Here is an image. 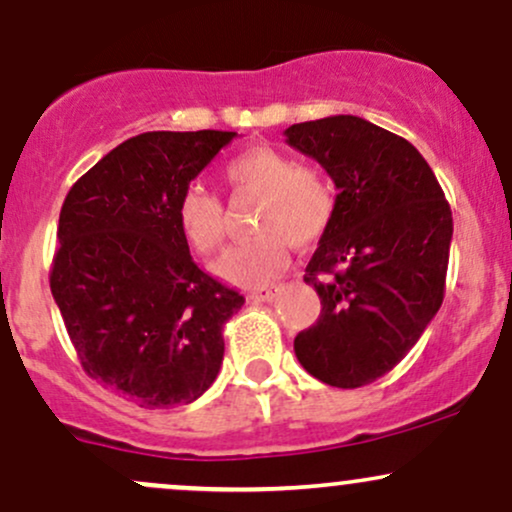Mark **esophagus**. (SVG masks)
<instances>
[{
	"label": "esophagus",
	"instance_id": "esophagus-1",
	"mask_svg": "<svg viewBox=\"0 0 512 512\" xmlns=\"http://www.w3.org/2000/svg\"><path fill=\"white\" fill-rule=\"evenodd\" d=\"M279 291H281V284H274V286H267V289H257V291H252V293H250V298H252V301L269 303V301H274L276 296H279Z\"/></svg>",
	"mask_w": 512,
	"mask_h": 512
}]
</instances>
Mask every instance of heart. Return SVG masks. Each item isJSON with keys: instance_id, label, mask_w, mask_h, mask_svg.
<instances>
[{"instance_id": "1", "label": "heart", "mask_w": 512, "mask_h": 512, "mask_svg": "<svg viewBox=\"0 0 512 512\" xmlns=\"http://www.w3.org/2000/svg\"><path fill=\"white\" fill-rule=\"evenodd\" d=\"M223 178L236 192L260 197L255 214L257 236L226 250L216 274L236 286L269 284L289 260V240L298 248L322 238L334 219L332 185L313 168H298L291 156L272 146H250L223 168ZM175 219L182 238L199 255L221 248L226 221L223 207L204 187L182 192Z\"/></svg>"}]
</instances>
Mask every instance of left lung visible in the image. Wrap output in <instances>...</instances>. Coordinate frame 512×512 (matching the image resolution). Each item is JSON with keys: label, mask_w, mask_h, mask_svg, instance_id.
<instances>
[{"label": "left lung", "mask_w": 512, "mask_h": 512, "mask_svg": "<svg viewBox=\"0 0 512 512\" xmlns=\"http://www.w3.org/2000/svg\"><path fill=\"white\" fill-rule=\"evenodd\" d=\"M284 134L339 192L303 276L320 296V317L293 351L322 383L368 385L409 354L443 303L450 204L426 158L363 117H322Z\"/></svg>", "instance_id": "obj_1"}]
</instances>
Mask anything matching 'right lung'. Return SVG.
Returning a JSON list of instances; mask_svg holds the SVG:
<instances>
[{"mask_svg":"<svg viewBox=\"0 0 512 512\" xmlns=\"http://www.w3.org/2000/svg\"><path fill=\"white\" fill-rule=\"evenodd\" d=\"M236 132H144L69 190L50 289L81 366L146 409L190 404L223 361V325L245 298L204 274L175 209Z\"/></svg>","mask_w":512,"mask_h":512,"instance_id":"add662e5","label":"right lung"}]
</instances>
